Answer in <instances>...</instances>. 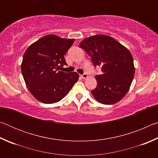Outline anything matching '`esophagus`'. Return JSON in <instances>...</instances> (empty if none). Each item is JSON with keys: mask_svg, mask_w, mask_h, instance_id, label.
I'll return each instance as SVG.
<instances>
[{"mask_svg": "<svg viewBox=\"0 0 158 158\" xmlns=\"http://www.w3.org/2000/svg\"><path fill=\"white\" fill-rule=\"evenodd\" d=\"M81 77L82 79H86L88 77V75L86 74H81Z\"/></svg>", "mask_w": 158, "mask_h": 158, "instance_id": "obj_1", "label": "esophagus"}]
</instances>
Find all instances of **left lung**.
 Wrapping results in <instances>:
<instances>
[{
  "label": "left lung",
  "instance_id": "left-lung-1",
  "mask_svg": "<svg viewBox=\"0 0 158 158\" xmlns=\"http://www.w3.org/2000/svg\"><path fill=\"white\" fill-rule=\"evenodd\" d=\"M91 57L95 67H102L96 75L98 85L91 90L95 100L104 105H113L126 95L135 75L132 56L126 47L105 35L84 39L79 44Z\"/></svg>",
  "mask_w": 158,
  "mask_h": 158
}]
</instances>
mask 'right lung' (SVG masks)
Masks as SVG:
<instances>
[{
    "label": "right lung",
    "mask_w": 158,
    "mask_h": 158,
    "mask_svg": "<svg viewBox=\"0 0 158 158\" xmlns=\"http://www.w3.org/2000/svg\"><path fill=\"white\" fill-rule=\"evenodd\" d=\"M74 42V39L47 35L25 52L21 73L29 91L41 102L53 104L61 100L78 81V73L59 70L67 65L64 55Z\"/></svg>",
    "instance_id": "add662e5"
}]
</instances>
